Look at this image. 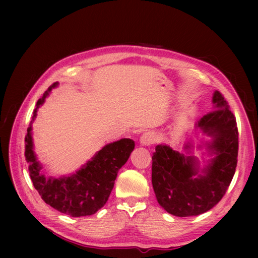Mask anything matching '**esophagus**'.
I'll use <instances>...</instances> for the list:
<instances>
[{"label":"esophagus","mask_w":258,"mask_h":258,"mask_svg":"<svg viewBox=\"0 0 258 258\" xmlns=\"http://www.w3.org/2000/svg\"><path fill=\"white\" fill-rule=\"evenodd\" d=\"M156 141V136L154 132H145L140 138V143L143 146H148L151 144H154Z\"/></svg>","instance_id":"34e87169"}]
</instances>
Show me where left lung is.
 I'll return each mask as SVG.
<instances>
[{
  "label": "left lung",
  "mask_w": 258,
  "mask_h": 258,
  "mask_svg": "<svg viewBox=\"0 0 258 258\" xmlns=\"http://www.w3.org/2000/svg\"><path fill=\"white\" fill-rule=\"evenodd\" d=\"M212 102L214 111L196 123V128L211 138L204 145L214 157L206 168H199L189 142L184 146L185 155L163 144L156 146L153 154L152 183L156 198L174 216H196L212 209L224 197L236 172L239 148L236 117L220 91L214 92Z\"/></svg>",
  "instance_id": "1"
}]
</instances>
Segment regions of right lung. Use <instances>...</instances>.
I'll return each mask as SVG.
<instances>
[{"label":"right lung","instance_id":"1","mask_svg":"<svg viewBox=\"0 0 258 258\" xmlns=\"http://www.w3.org/2000/svg\"><path fill=\"white\" fill-rule=\"evenodd\" d=\"M57 85L58 83L52 84L38 99L32 120L27 129L25 156L29 162V174L42 199L53 209L72 217L92 215L106 204L118 170L127 162L135 148V142L131 139H121L107 144L76 173L59 178H46L33 152L31 131L38 107Z\"/></svg>","mask_w":258,"mask_h":258}]
</instances>
